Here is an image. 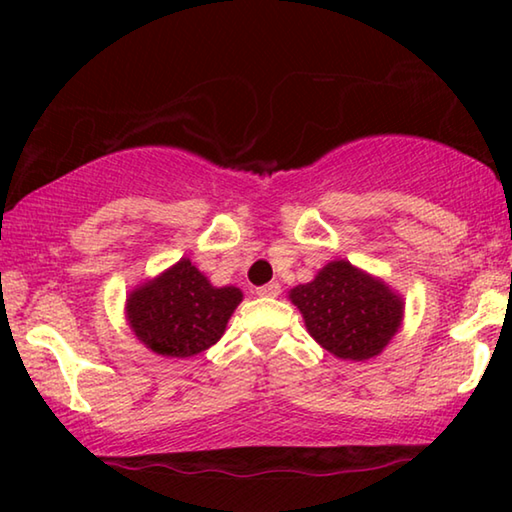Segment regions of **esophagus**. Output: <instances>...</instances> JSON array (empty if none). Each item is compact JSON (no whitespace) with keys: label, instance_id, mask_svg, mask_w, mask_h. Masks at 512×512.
Instances as JSON below:
<instances>
[{"label":"esophagus","instance_id":"esophagus-1","mask_svg":"<svg viewBox=\"0 0 512 512\" xmlns=\"http://www.w3.org/2000/svg\"><path fill=\"white\" fill-rule=\"evenodd\" d=\"M280 284L277 282H271V284H264V287H259L257 289V296H262V298H277L280 296Z\"/></svg>","mask_w":512,"mask_h":512}]
</instances>
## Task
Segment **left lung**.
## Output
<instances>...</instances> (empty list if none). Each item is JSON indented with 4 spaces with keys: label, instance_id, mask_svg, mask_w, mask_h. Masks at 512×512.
I'll use <instances>...</instances> for the list:
<instances>
[{
    "label": "left lung",
    "instance_id": "obj_1",
    "mask_svg": "<svg viewBox=\"0 0 512 512\" xmlns=\"http://www.w3.org/2000/svg\"><path fill=\"white\" fill-rule=\"evenodd\" d=\"M311 339L336 359L368 361L391 343L404 320V298L348 259L325 264L289 291Z\"/></svg>",
    "mask_w": 512,
    "mask_h": 512
}]
</instances>
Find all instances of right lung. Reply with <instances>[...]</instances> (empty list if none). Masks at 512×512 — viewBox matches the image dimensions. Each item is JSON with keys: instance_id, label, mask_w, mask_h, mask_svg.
Segmentation results:
<instances>
[{"instance_id": "add662e5", "label": "right lung", "mask_w": 512, "mask_h": 512, "mask_svg": "<svg viewBox=\"0 0 512 512\" xmlns=\"http://www.w3.org/2000/svg\"><path fill=\"white\" fill-rule=\"evenodd\" d=\"M244 293L214 287L192 259L137 284L126 296V323L144 348L167 359L201 354L221 339Z\"/></svg>"}]
</instances>
